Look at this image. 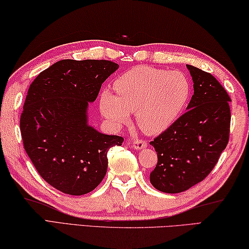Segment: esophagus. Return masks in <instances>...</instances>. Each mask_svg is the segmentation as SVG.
<instances>
[{
	"mask_svg": "<svg viewBox=\"0 0 249 249\" xmlns=\"http://www.w3.org/2000/svg\"><path fill=\"white\" fill-rule=\"evenodd\" d=\"M132 146L136 150H141V149H144L146 146V141L145 140H142V139H137L132 142Z\"/></svg>",
	"mask_w": 249,
	"mask_h": 249,
	"instance_id": "34e87169",
	"label": "esophagus"
}]
</instances>
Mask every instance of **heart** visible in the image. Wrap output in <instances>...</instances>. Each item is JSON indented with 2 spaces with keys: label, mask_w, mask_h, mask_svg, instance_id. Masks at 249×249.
Here are the masks:
<instances>
[{
  "label": "heart",
  "mask_w": 249,
  "mask_h": 249,
  "mask_svg": "<svg viewBox=\"0 0 249 249\" xmlns=\"http://www.w3.org/2000/svg\"><path fill=\"white\" fill-rule=\"evenodd\" d=\"M113 90L116 96L101 93V113L111 124L122 125L130 121V112H136L142 131L157 134L180 117L190 99L191 85L180 71L137 66L118 77Z\"/></svg>",
  "instance_id": "obj_1"
}]
</instances>
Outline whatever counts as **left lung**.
<instances>
[{"label": "left lung", "instance_id": "8db88e82", "mask_svg": "<svg viewBox=\"0 0 249 249\" xmlns=\"http://www.w3.org/2000/svg\"><path fill=\"white\" fill-rule=\"evenodd\" d=\"M194 95L187 111L150 142L158 154L150 181L164 193L197 184L216 165L230 140L231 98L210 72L186 65Z\"/></svg>", "mask_w": 249, "mask_h": 249}]
</instances>
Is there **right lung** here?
Masks as SVG:
<instances>
[{
  "label": "right lung",
  "instance_id": "right-lung-1",
  "mask_svg": "<svg viewBox=\"0 0 249 249\" xmlns=\"http://www.w3.org/2000/svg\"><path fill=\"white\" fill-rule=\"evenodd\" d=\"M118 67L104 59H63L28 88L19 120L24 149L40 177L65 194L95 190L107 172L108 150L124 142L87 124L88 103Z\"/></svg>",
  "mask_w": 249,
  "mask_h": 249
}]
</instances>
